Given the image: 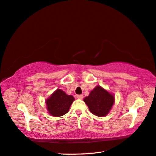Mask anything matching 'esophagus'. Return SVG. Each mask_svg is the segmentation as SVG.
<instances>
[{
    "label": "esophagus",
    "instance_id": "esophagus-1",
    "mask_svg": "<svg viewBox=\"0 0 156 156\" xmlns=\"http://www.w3.org/2000/svg\"><path fill=\"white\" fill-rule=\"evenodd\" d=\"M77 98H78V99H83V94L78 95V96H77Z\"/></svg>",
    "mask_w": 156,
    "mask_h": 156
}]
</instances>
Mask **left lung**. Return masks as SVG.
<instances>
[{
    "label": "left lung",
    "mask_w": 156,
    "mask_h": 156,
    "mask_svg": "<svg viewBox=\"0 0 156 156\" xmlns=\"http://www.w3.org/2000/svg\"><path fill=\"white\" fill-rule=\"evenodd\" d=\"M84 101L93 115L103 117L107 115L115 102L112 94L100 86H96Z\"/></svg>",
    "instance_id": "obj_1"
}]
</instances>
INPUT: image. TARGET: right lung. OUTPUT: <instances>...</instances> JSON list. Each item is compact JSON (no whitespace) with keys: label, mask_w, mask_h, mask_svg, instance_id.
Returning a JSON list of instances; mask_svg holds the SVG:
<instances>
[{"label":"right lung","mask_w":156,"mask_h":156,"mask_svg":"<svg viewBox=\"0 0 156 156\" xmlns=\"http://www.w3.org/2000/svg\"><path fill=\"white\" fill-rule=\"evenodd\" d=\"M73 101V96L67 95L61 90H57L46 100L47 110L54 117H60L68 112Z\"/></svg>","instance_id":"add662e5"}]
</instances>
